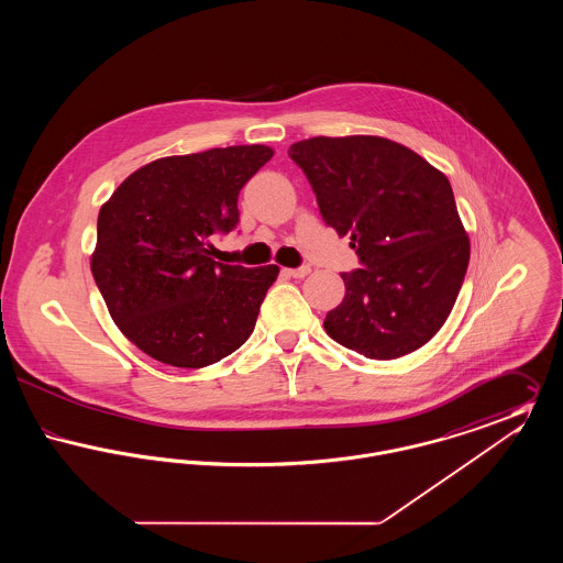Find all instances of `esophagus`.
Instances as JSON below:
<instances>
[{
  "label": "esophagus",
  "mask_w": 563,
  "mask_h": 563,
  "mask_svg": "<svg viewBox=\"0 0 563 563\" xmlns=\"http://www.w3.org/2000/svg\"><path fill=\"white\" fill-rule=\"evenodd\" d=\"M310 266H299V268L287 269V274L289 276H294V278H303V276H308L310 274Z\"/></svg>",
  "instance_id": "obj_1"
}]
</instances>
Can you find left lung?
<instances>
[{"mask_svg":"<svg viewBox=\"0 0 563 563\" xmlns=\"http://www.w3.org/2000/svg\"><path fill=\"white\" fill-rule=\"evenodd\" d=\"M322 221L350 236L361 268L324 319L338 344L367 358L424 346L454 308L471 244L443 173L382 136H312L289 147Z\"/></svg>","mask_w":563,"mask_h":563,"instance_id":"left-lung-1","label":"left lung"}]
</instances>
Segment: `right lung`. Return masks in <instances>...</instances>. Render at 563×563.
I'll use <instances>...</instances> for the list:
<instances>
[{
  "mask_svg": "<svg viewBox=\"0 0 563 563\" xmlns=\"http://www.w3.org/2000/svg\"><path fill=\"white\" fill-rule=\"evenodd\" d=\"M274 156L232 145L150 162L99 211L92 276L109 314L152 358L198 369L241 349L278 268L211 257L239 225V194Z\"/></svg>",
  "mask_w": 563,
  "mask_h": 563,
  "instance_id": "right-lung-1",
  "label": "right lung"
}]
</instances>
